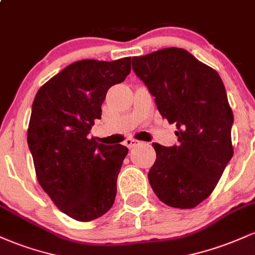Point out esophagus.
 <instances>
[{"instance_id": "esophagus-1", "label": "esophagus", "mask_w": 255, "mask_h": 255, "mask_svg": "<svg viewBox=\"0 0 255 255\" xmlns=\"http://www.w3.org/2000/svg\"><path fill=\"white\" fill-rule=\"evenodd\" d=\"M125 144L128 148H133V147H135V146L139 145L140 141H137V140H134V139H127L125 141Z\"/></svg>"}]
</instances>
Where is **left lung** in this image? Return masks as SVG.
<instances>
[{
	"instance_id": "8db88e82",
	"label": "left lung",
	"mask_w": 255,
	"mask_h": 255,
	"mask_svg": "<svg viewBox=\"0 0 255 255\" xmlns=\"http://www.w3.org/2000/svg\"><path fill=\"white\" fill-rule=\"evenodd\" d=\"M131 66L160 115L177 127L178 145L152 144L157 154L148 171L152 189L168 206L193 209L211 194L233 157L234 116L223 81L180 48L133 57Z\"/></svg>"
}]
</instances>
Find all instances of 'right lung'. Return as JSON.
<instances>
[{
  "label": "right lung",
  "mask_w": 255,
  "mask_h": 255,
  "mask_svg": "<svg viewBox=\"0 0 255 255\" xmlns=\"http://www.w3.org/2000/svg\"><path fill=\"white\" fill-rule=\"evenodd\" d=\"M130 72V57L69 64L38 90L27 131L38 182L58 209L80 222L107 213L128 148L90 139L113 85Z\"/></svg>",
  "instance_id": "right-lung-1"
}]
</instances>
